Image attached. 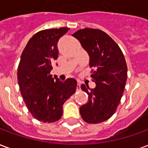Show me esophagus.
Wrapping results in <instances>:
<instances>
[{
  "label": "esophagus",
  "instance_id": "obj_1",
  "mask_svg": "<svg viewBox=\"0 0 148 148\" xmlns=\"http://www.w3.org/2000/svg\"><path fill=\"white\" fill-rule=\"evenodd\" d=\"M81 89V82L77 81V90H79Z\"/></svg>",
  "mask_w": 148,
  "mask_h": 148
}]
</instances>
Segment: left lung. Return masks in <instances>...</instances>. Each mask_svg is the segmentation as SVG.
Masks as SVG:
<instances>
[{"label": "left lung", "mask_w": 148, "mask_h": 148, "mask_svg": "<svg viewBox=\"0 0 148 148\" xmlns=\"http://www.w3.org/2000/svg\"><path fill=\"white\" fill-rule=\"evenodd\" d=\"M90 56L94 89L82 84L88 101L80 107V114L89 124L107 121L114 114L123 96L127 67L123 52L113 39L99 29L84 28L72 35Z\"/></svg>", "instance_id": "1"}]
</instances>
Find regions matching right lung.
Masks as SVG:
<instances>
[{"label":"right lung","mask_w":148,"mask_h":148,"mask_svg":"<svg viewBox=\"0 0 148 148\" xmlns=\"http://www.w3.org/2000/svg\"><path fill=\"white\" fill-rule=\"evenodd\" d=\"M69 29L52 28L35 34L22 52L18 66L19 86L27 109L44 123L58 121L63 104L76 91L74 78L62 82L50 74L58 58V41Z\"/></svg>","instance_id":"1"}]
</instances>
